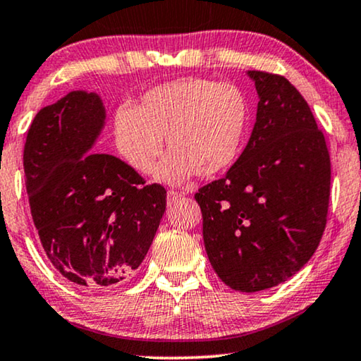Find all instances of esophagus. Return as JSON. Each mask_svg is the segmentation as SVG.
Listing matches in <instances>:
<instances>
[{
	"instance_id": "34e87169",
	"label": "esophagus",
	"mask_w": 361,
	"mask_h": 361,
	"mask_svg": "<svg viewBox=\"0 0 361 361\" xmlns=\"http://www.w3.org/2000/svg\"><path fill=\"white\" fill-rule=\"evenodd\" d=\"M185 194H182V192H177V190H169L167 192V200H169V204H174L179 199H182Z\"/></svg>"
}]
</instances>
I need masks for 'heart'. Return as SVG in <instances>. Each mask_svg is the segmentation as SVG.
Masks as SVG:
<instances>
[{"label":"heart","mask_w":361,"mask_h":361,"mask_svg":"<svg viewBox=\"0 0 361 361\" xmlns=\"http://www.w3.org/2000/svg\"><path fill=\"white\" fill-rule=\"evenodd\" d=\"M250 125V103L233 83L189 77L152 87L133 108H118L113 141L131 169L149 174L162 146L171 152L156 177L180 184L190 176L212 177L235 164Z\"/></svg>","instance_id":"obj_1"}]
</instances>
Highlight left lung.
Returning <instances> with one entry per match:
<instances>
[{"label":"left lung","instance_id":"obj_1","mask_svg":"<svg viewBox=\"0 0 361 361\" xmlns=\"http://www.w3.org/2000/svg\"><path fill=\"white\" fill-rule=\"evenodd\" d=\"M258 111L245 151L224 179L199 189L212 268L256 293L294 276L327 224L330 156L307 102L283 75L248 71Z\"/></svg>","mask_w":361,"mask_h":361}]
</instances>
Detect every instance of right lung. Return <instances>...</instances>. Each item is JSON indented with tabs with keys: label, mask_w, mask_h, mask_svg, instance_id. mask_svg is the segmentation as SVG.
Wrapping results in <instances>:
<instances>
[{
	"label": "right lung",
	"mask_w": 361,
	"mask_h": 361,
	"mask_svg": "<svg viewBox=\"0 0 361 361\" xmlns=\"http://www.w3.org/2000/svg\"><path fill=\"white\" fill-rule=\"evenodd\" d=\"M97 93L44 106L27 131L24 176L49 261L78 288H111L142 263L166 212V189L126 162L92 152L105 126Z\"/></svg>",
	"instance_id": "1"
}]
</instances>
